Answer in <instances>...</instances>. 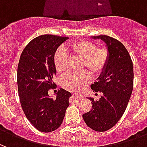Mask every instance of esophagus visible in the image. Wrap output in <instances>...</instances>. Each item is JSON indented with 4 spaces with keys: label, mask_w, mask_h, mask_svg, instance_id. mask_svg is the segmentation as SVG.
I'll return each instance as SVG.
<instances>
[{
    "label": "esophagus",
    "mask_w": 147,
    "mask_h": 147,
    "mask_svg": "<svg viewBox=\"0 0 147 147\" xmlns=\"http://www.w3.org/2000/svg\"><path fill=\"white\" fill-rule=\"evenodd\" d=\"M72 96L74 98H76L77 99H82L83 98V96L80 95V94H72Z\"/></svg>",
    "instance_id": "obj_1"
}]
</instances>
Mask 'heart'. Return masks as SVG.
I'll return each mask as SVG.
<instances>
[{
  "instance_id": "obj_1",
  "label": "heart",
  "mask_w": 147,
  "mask_h": 147,
  "mask_svg": "<svg viewBox=\"0 0 147 147\" xmlns=\"http://www.w3.org/2000/svg\"><path fill=\"white\" fill-rule=\"evenodd\" d=\"M69 51L83 59V66L86 67L94 77L103 72L109 60V52L105 46L98 47L94 43L87 40H77L71 43ZM56 70L63 74L67 70V55L63 49L56 52L53 58ZM91 76L87 71L67 74L62 79L61 84L64 89L80 92L90 83Z\"/></svg>"
}]
</instances>
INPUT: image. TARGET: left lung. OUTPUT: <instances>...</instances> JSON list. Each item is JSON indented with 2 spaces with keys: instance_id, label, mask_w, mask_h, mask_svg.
Wrapping results in <instances>:
<instances>
[{
  "instance_id": "obj_1",
  "label": "left lung",
  "mask_w": 147,
  "mask_h": 147,
  "mask_svg": "<svg viewBox=\"0 0 147 147\" xmlns=\"http://www.w3.org/2000/svg\"><path fill=\"white\" fill-rule=\"evenodd\" d=\"M101 39L109 52L107 66L90 86L94 92H101L99 100L88 98L92 109L83 115L86 125L96 131H105L116 125L125 112L133 90V64L124 45L107 35L92 37Z\"/></svg>"
}]
</instances>
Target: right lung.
Here are the masks:
<instances>
[{
    "mask_svg": "<svg viewBox=\"0 0 147 147\" xmlns=\"http://www.w3.org/2000/svg\"><path fill=\"white\" fill-rule=\"evenodd\" d=\"M67 37L44 34L34 38L21 53L17 69L18 92L27 120L36 129L51 132L63 122L71 94L61 88L51 98L49 89L57 87L53 79L57 73L55 53Z\"/></svg>",
    "mask_w": 147,
    "mask_h": 147,
    "instance_id": "obj_1",
    "label": "right lung"
}]
</instances>
